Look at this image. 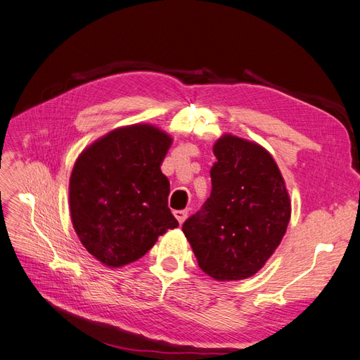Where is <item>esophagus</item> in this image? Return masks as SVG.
Instances as JSON below:
<instances>
[{"mask_svg":"<svg viewBox=\"0 0 360 360\" xmlns=\"http://www.w3.org/2000/svg\"><path fill=\"white\" fill-rule=\"evenodd\" d=\"M174 216L177 217L179 224L181 225L184 222V219H186V217H188V212L186 210H176V212H174Z\"/></svg>","mask_w":360,"mask_h":360,"instance_id":"esophagus-1","label":"esophagus"}]
</instances>
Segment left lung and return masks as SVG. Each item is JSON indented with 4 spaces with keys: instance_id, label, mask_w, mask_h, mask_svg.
Listing matches in <instances>:
<instances>
[{
    "instance_id": "obj_1",
    "label": "left lung",
    "mask_w": 360,
    "mask_h": 360,
    "mask_svg": "<svg viewBox=\"0 0 360 360\" xmlns=\"http://www.w3.org/2000/svg\"><path fill=\"white\" fill-rule=\"evenodd\" d=\"M213 153L210 198L181 230L205 275L240 281L254 276L274 255L287 231L291 200L263 146L224 134Z\"/></svg>"
}]
</instances>
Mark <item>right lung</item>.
<instances>
[{
    "label": "right lung",
    "instance_id": "add662e5",
    "mask_svg": "<svg viewBox=\"0 0 360 360\" xmlns=\"http://www.w3.org/2000/svg\"><path fill=\"white\" fill-rule=\"evenodd\" d=\"M171 144L162 129L136 123L96 139L76 159L69 181L72 224L102 264L134 263L179 226L168 209L169 181L160 171Z\"/></svg>",
    "mask_w": 360,
    "mask_h": 360
}]
</instances>
